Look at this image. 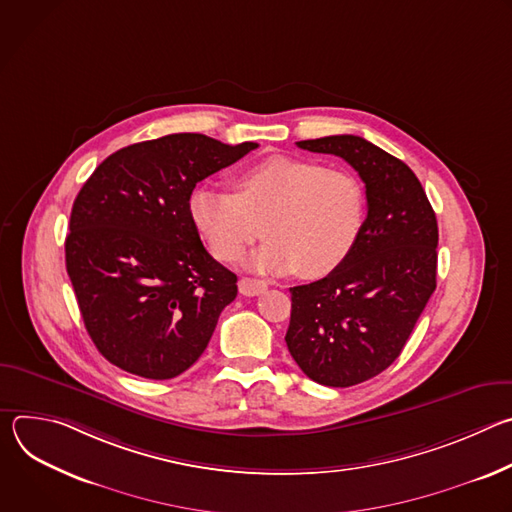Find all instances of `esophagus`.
Here are the masks:
<instances>
[{"mask_svg":"<svg viewBox=\"0 0 512 512\" xmlns=\"http://www.w3.org/2000/svg\"><path fill=\"white\" fill-rule=\"evenodd\" d=\"M267 289V283L261 279H251V277H243L239 281V291L243 296H259Z\"/></svg>","mask_w":512,"mask_h":512,"instance_id":"esophagus-1","label":"esophagus"}]
</instances>
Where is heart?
Instances as JSON below:
<instances>
[{"label": "heart", "mask_w": 512, "mask_h": 512, "mask_svg": "<svg viewBox=\"0 0 512 512\" xmlns=\"http://www.w3.org/2000/svg\"><path fill=\"white\" fill-rule=\"evenodd\" d=\"M188 212L218 261L241 259L265 231L271 241L249 259L251 269L314 279L350 255L364 221V192L344 170L269 156L233 178V194L194 190Z\"/></svg>", "instance_id": "1"}]
</instances>
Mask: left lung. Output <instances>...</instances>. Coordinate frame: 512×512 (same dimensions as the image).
<instances>
[{
	"mask_svg": "<svg viewBox=\"0 0 512 512\" xmlns=\"http://www.w3.org/2000/svg\"><path fill=\"white\" fill-rule=\"evenodd\" d=\"M298 148L342 158L367 192V218L350 255L324 279L289 287L285 334L312 381L352 387L391 367L433 294L435 212L411 168L367 139L330 135Z\"/></svg>",
	"mask_w": 512,
	"mask_h": 512,
	"instance_id": "8db88e82",
	"label": "left lung"
}]
</instances>
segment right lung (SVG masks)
Segmentation results:
<instances>
[{
    "mask_svg": "<svg viewBox=\"0 0 512 512\" xmlns=\"http://www.w3.org/2000/svg\"><path fill=\"white\" fill-rule=\"evenodd\" d=\"M255 148L172 133L111 154L81 188L66 271L91 340L121 371L182 375L237 298V275L204 249L188 200L200 180Z\"/></svg>",
    "mask_w": 512,
    "mask_h": 512,
    "instance_id": "1",
    "label": "right lung"
}]
</instances>
